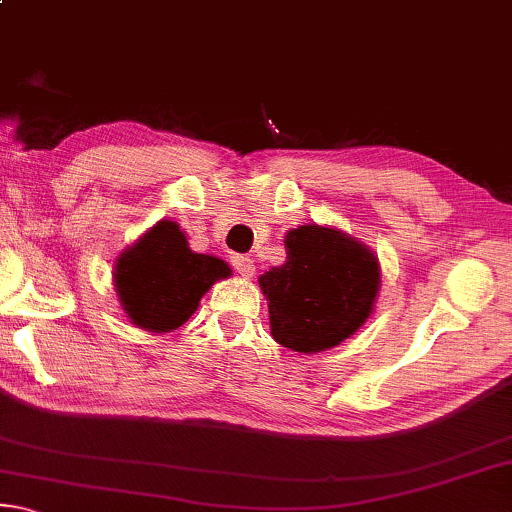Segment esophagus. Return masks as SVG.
I'll list each match as a JSON object with an SVG mask.
<instances>
[{
  "mask_svg": "<svg viewBox=\"0 0 512 512\" xmlns=\"http://www.w3.org/2000/svg\"><path fill=\"white\" fill-rule=\"evenodd\" d=\"M232 266L241 277H253L255 262L248 255H232Z\"/></svg>",
  "mask_w": 512,
  "mask_h": 512,
  "instance_id": "1",
  "label": "esophagus"
}]
</instances>
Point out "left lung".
<instances>
[{
    "mask_svg": "<svg viewBox=\"0 0 512 512\" xmlns=\"http://www.w3.org/2000/svg\"><path fill=\"white\" fill-rule=\"evenodd\" d=\"M287 259L259 275L271 336L293 352L336 348L366 323L381 289L372 248L336 225H298L284 235Z\"/></svg>",
    "mask_w": 512,
    "mask_h": 512,
    "instance_id": "obj_1",
    "label": "left lung"
}]
</instances>
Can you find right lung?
<instances>
[{"mask_svg": "<svg viewBox=\"0 0 512 512\" xmlns=\"http://www.w3.org/2000/svg\"><path fill=\"white\" fill-rule=\"evenodd\" d=\"M230 275L228 262L194 253L180 225L162 219L124 248L112 282L126 318L144 332L164 334L185 325L212 284Z\"/></svg>", "mask_w": 512, "mask_h": 512, "instance_id": "add662e5", "label": "right lung"}]
</instances>
